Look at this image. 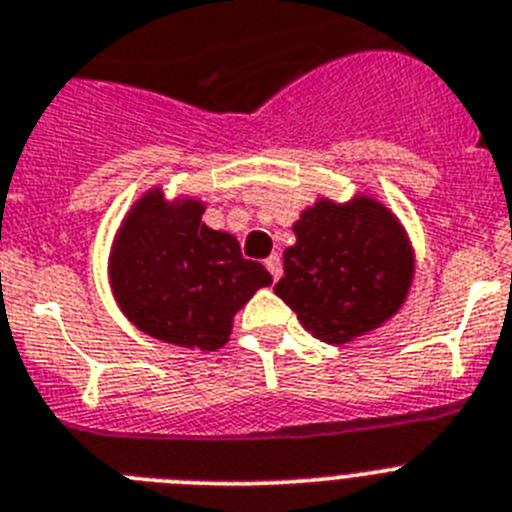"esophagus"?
I'll use <instances>...</instances> for the list:
<instances>
[{
    "instance_id": "obj_1",
    "label": "esophagus",
    "mask_w": 512,
    "mask_h": 512,
    "mask_svg": "<svg viewBox=\"0 0 512 512\" xmlns=\"http://www.w3.org/2000/svg\"><path fill=\"white\" fill-rule=\"evenodd\" d=\"M265 268L270 270V275H273V281H278L283 275V260L281 255H270L268 260H265Z\"/></svg>"
}]
</instances>
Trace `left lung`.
I'll return each mask as SVG.
<instances>
[{
  "instance_id": "left-lung-1",
  "label": "left lung",
  "mask_w": 512,
  "mask_h": 512,
  "mask_svg": "<svg viewBox=\"0 0 512 512\" xmlns=\"http://www.w3.org/2000/svg\"><path fill=\"white\" fill-rule=\"evenodd\" d=\"M275 293L306 330L340 345L376 330L402 306L412 283V250L381 203L319 201L293 224Z\"/></svg>"
}]
</instances>
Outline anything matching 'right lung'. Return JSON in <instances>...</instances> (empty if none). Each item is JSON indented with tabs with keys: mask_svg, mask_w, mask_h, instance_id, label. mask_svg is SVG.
I'll return each instance as SVG.
<instances>
[{
	"mask_svg": "<svg viewBox=\"0 0 512 512\" xmlns=\"http://www.w3.org/2000/svg\"><path fill=\"white\" fill-rule=\"evenodd\" d=\"M195 201L167 206L149 193L118 231L110 281L123 314L141 332L182 348L219 350L234 314L273 278L244 260L239 242L201 224Z\"/></svg>",
	"mask_w": 512,
	"mask_h": 512,
	"instance_id": "obj_1",
	"label": "right lung"
}]
</instances>
